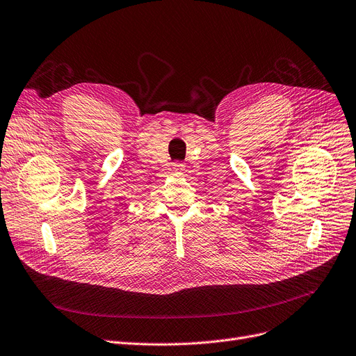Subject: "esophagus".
<instances>
[{
  "label": "esophagus",
  "instance_id": "obj_1",
  "mask_svg": "<svg viewBox=\"0 0 356 356\" xmlns=\"http://www.w3.org/2000/svg\"><path fill=\"white\" fill-rule=\"evenodd\" d=\"M173 165H175V170H176V172L183 173V170H184V164H183V163H175Z\"/></svg>",
  "mask_w": 356,
  "mask_h": 356
}]
</instances>
